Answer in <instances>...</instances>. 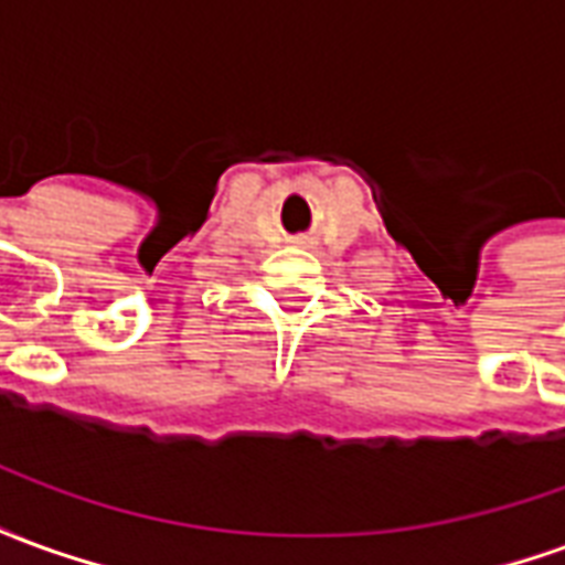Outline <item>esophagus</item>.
<instances>
[{"mask_svg":"<svg viewBox=\"0 0 565 565\" xmlns=\"http://www.w3.org/2000/svg\"><path fill=\"white\" fill-rule=\"evenodd\" d=\"M296 242H299V245H315V238H311V235H302V238H296Z\"/></svg>","mask_w":565,"mask_h":565,"instance_id":"34e87169","label":"esophagus"}]
</instances>
